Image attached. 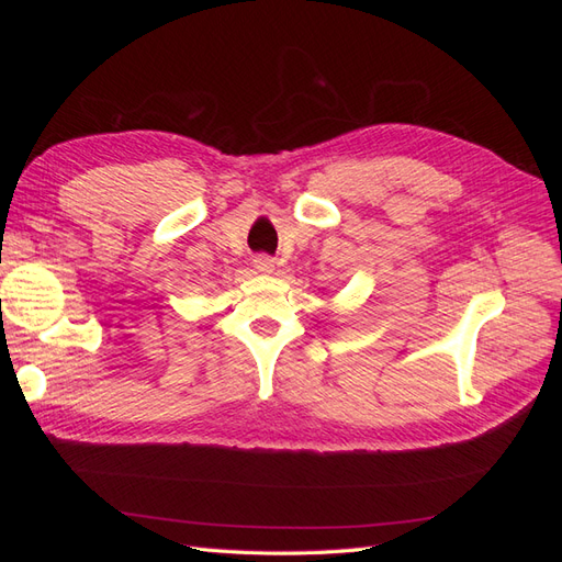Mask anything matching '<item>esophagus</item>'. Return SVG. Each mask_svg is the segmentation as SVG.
<instances>
[{"label": "esophagus", "mask_w": 562, "mask_h": 562, "mask_svg": "<svg viewBox=\"0 0 562 562\" xmlns=\"http://www.w3.org/2000/svg\"><path fill=\"white\" fill-rule=\"evenodd\" d=\"M252 267L260 271V274H271L274 271V258H269V255H258V258L252 260Z\"/></svg>", "instance_id": "1"}]
</instances>
